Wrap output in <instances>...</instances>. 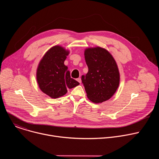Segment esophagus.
I'll return each mask as SVG.
<instances>
[{"instance_id": "34e87169", "label": "esophagus", "mask_w": 159, "mask_h": 159, "mask_svg": "<svg viewBox=\"0 0 159 159\" xmlns=\"http://www.w3.org/2000/svg\"><path fill=\"white\" fill-rule=\"evenodd\" d=\"M77 80L80 84L82 82V80H81V79H80V78H78V79H77Z\"/></svg>"}]
</instances>
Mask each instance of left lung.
<instances>
[{
  "label": "left lung",
  "instance_id": "1",
  "mask_svg": "<svg viewBox=\"0 0 159 159\" xmlns=\"http://www.w3.org/2000/svg\"><path fill=\"white\" fill-rule=\"evenodd\" d=\"M84 57L89 70L85 76H82V82L88 99L96 104L109 100L116 93L120 81L115 58L99 47L86 48Z\"/></svg>",
  "mask_w": 159,
  "mask_h": 159
}]
</instances>
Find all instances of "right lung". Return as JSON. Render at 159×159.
<instances>
[{
	"label": "right lung",
	"instance_id": "right-lung-1",
	"mask_svg": "<svg viewBox=\"0 0 159 159\" xmlns=\"http://www.w3.org/2000/svg\"><path fill=\"white\" fill-rule=\"evenodd\" d=\"M70 52L60 45L48 50L41 59L37 70L36 80L41 91L53 99L60 98L79 82L71 78L64 61Z\"/></svg>",
	"mask_w": 159,
	"mask_h": 159
}]
</instances>
